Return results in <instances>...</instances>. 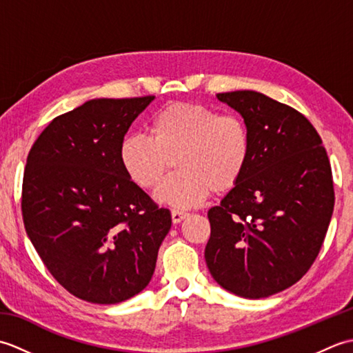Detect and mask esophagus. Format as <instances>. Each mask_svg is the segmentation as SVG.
Wrapping results in <instances>:
<instances>
[{
    "mask_svg": "<svg viewBox=\"0 0 353 353\" xmlns=\"http://www.w3.org/2000/svg\"><path fill=\"white\" fill-rule=\"evenodd\" d=\"M186 212L183 211H179V209H172L171 211V219H172V223H181L183 219H186Z\"/></svg>",
    "mask_w": 353,
    "mask_h": 353,
    "instance_id": "obj_1",
    "label": "esophagus"
}]
</instances>
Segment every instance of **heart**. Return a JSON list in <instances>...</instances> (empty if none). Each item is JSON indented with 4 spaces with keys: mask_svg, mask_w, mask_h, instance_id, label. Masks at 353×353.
Instances as JSON below:
<instances>
[{
    "mask_svg": "<svg viewBox=\"0 0 353 353\" xmlns=\"http://www.w3.org/2000/svg\"><path fill=\"white\" fill-rule=\"evenodd\" d=\"M152 137L132 134L119 145V162L130 181L153 190L174 163V174L154 197L162 205L192 208L209 191L226 194L241 181L252 156V138L236 115L196 103H174L153 119Z\"/></svg>",
    "mask_w": 353,
    "mask_h": 353,
    "instance_id": "1",
    "label": "heart"
}]
</instances>
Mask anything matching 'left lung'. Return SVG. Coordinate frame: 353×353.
I'll return each instance as SVG.
<instances>
[{
	"instance_id": "8db88e82",
	"label": "left lung",
	"mask_w": 353,
	"mask_h": 353,
	"mask_svg": "<svg viewBox=\"0 0 353 353\" xmlns=\"http://www.w3.org/2000/svg\"><path fill=\"white\" fill-rule=\"evenodd\" d=\"M216 99L243 117L252 156L239 183L208 211L205 259L224 290L268 297L301 281L317 258L334 211L331 165L301 112L256 91Z\"/></svg>"
}]
</instances>
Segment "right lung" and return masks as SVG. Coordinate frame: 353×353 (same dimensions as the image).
Instances as JSON below:
<instances>
[{
  "label": "right lung",
  "mask_w": 353,
  "mask_h": 353,
  "mask_svg": "<svg viewBox=\"0 0 353 353\" xmlns=\"http://www.w3.org/2000/svg\"><path fill=\"white\" fill-rule=\"evenodd\" d=\"M154 97L95 99L57 117L36 139L22 182L30 241L81 301L112 305L144 290L171 228L119 162V145Z\"/></svg>",
  "instance_id": "obj_1"
}]
</instances>
